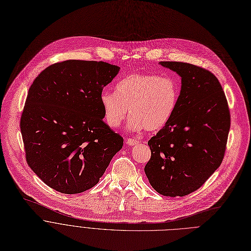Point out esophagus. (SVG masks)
Listing matches in <instances>:
<instances>
[{"mask_svg":"<svg viewBox=\"0 0 251 251\" xmlns=\"http://www.w3.org/2000/svg\"><path fill=\"white\" fill-rule=\"evenodd\" d=\"M139 141L137 139H134V138H127L126 139V144L130 145V146H133L135 144H138Z\"/></svg>","mask_w":251,"mask_h":251,"instance_id":"34e87169","label":"esophagus"}]
</instances>
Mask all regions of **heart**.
Segmentation results:
<instances>
[{"label": "heart", "instance_id": "heart-1", "mask_svg": "<svg viewBox=\"0 0 251 251\" xmlns=\"http://www.w3.org/2000/svg\"><path fill=\"white\" fill-rule=\"evenodd\" d=\"M179 99V87L170 76L130 73L120 80L115 93L105 91L100 101L104 121L117 128L130 113L128 128L148 131L163 128L171 120Z\"/></svg>", "mask_w": 251, "mask_h": 251}]
</instances>
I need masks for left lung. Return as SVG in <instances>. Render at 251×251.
I'll return each mask as SVG.
<instances>
[{
    "label": "left lung",
    "instance_id": "8db88e82",
    "mask_svg": "<svg viewBox=\"0 0 251 251\" xmlns=\"http://www.w3.org/2000/svg\"><path fill=\"white\" fill-rule=\"evenodd\" d=\"M181 77L178 104L169 123L148 140L144 167L150 185L167 197H184L220 167L230 127L226 98L218 78L197 65L160 61Z\"/></svg>",
    "mask_w": 251,
    "mask_h": 251
}]
</instances>
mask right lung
<instances>
[{"label":"right lung","mask_w":251,"mask_h":251,"mask_svg":"<svg viewBox=\"0 0 251 251\" xmlns=\"http://www.w3.org/2000/svg\"><path fill=\"white\" fill-rule=\"evenodd\" d=\"M120 67L66 60L45 68L31 84L21 117L25 159L50 188L78 194L103 176L124 138L103 121L100 97Z\"/></svg>","instance_id":"add662e5"}]
</instances>
